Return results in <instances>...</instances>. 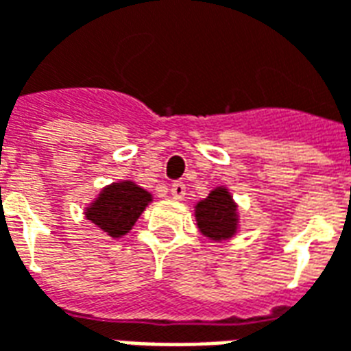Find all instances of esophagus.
I'll list each match as a JSON object with an SVG mask.
<instances>
[{
  "label": "esophagus",
  "mask_w": 351,
  "mask_h": 351,
  "mask_svg": "<svg viewBox=\"0 0 351 351\" xmlns=\"http://www.w3.org/2000/svg\"><path fill=\"white\" fill-rule=\"evenodd\" d=\"M171 195L175 201H182L184 197H186V184L184 182H175L171 186Z\"/></svg>",
  "instance_id": "obj_1"
}]
</instances>
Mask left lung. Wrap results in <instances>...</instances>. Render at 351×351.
Masks as SVG:
<instances>
[{
  "mask_svg": "<svg viewBox=\"0 0 351 351\" xmlns=\"http://www.w3.org/2000/svg\"><path fill=\"white\" fill-rule=\"evenodd\" d=\"M197 227L214 241L228 240L238 230V206L227 188L212 189L206 199L195 204Z\"/></svg>",
  "mask_w": 351,
  "mask_h": 351,
  "instance_id": "1",
  "label": "left lung"
}]
</instances>
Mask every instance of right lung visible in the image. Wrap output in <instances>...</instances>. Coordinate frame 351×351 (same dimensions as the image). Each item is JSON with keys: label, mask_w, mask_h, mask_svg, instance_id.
Segmentation results:
<instances>
[{"label": "right lung", "mask_w": 351, "mask_h": 351, "mask_svg": "<svg viewBox=\"0 0 351 351\" xmlns=\"http://www.w3.org/2000/svg\"><path fill=\"white\" fill-rule=\"evenodd\" d=\"M149 202H152V195L136 182H113L85 208V217L111 238H123L136 225Z\"/></svg>", "instance_id": "right-lung-1"}]
</instances>
